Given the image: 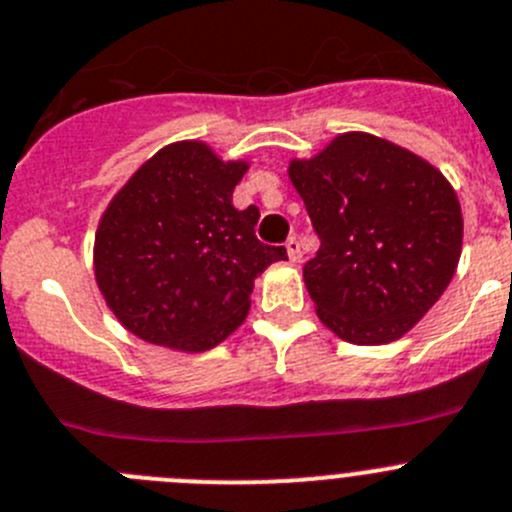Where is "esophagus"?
I'll return each mask as SVG.
<instances>
[{"instance_id": "esophagus-1", "label": "esophagus", "mask_w": 512, "mask_h": 512, "mask_svg": "<svg viewBox=\"0 0 512 512\" xmlns=\"http://www.w3.org/2000/svg\"><path fill=\"white\" fill-rule=\"evenodd\" d=\"M285 250H288L290 262H300V257H303V250H300L298 237H290V240L285 242Z\"/></svg>"}]
</instances>
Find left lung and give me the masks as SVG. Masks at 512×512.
Instances as JSON below:
<instances>
[{"label": "left lung", "mask_w": 512, "mask_h": 512, "mask_svg": "<svg viewBox=\"0 0 512 512\" xmlns=\"http://www.w3.org/2000/svg\"><path fill=\"white\" fill-rule=\"evenodd\" d=\"M321 250L303 278L315 313L343 341L401 338L450 285L462 250L455 189L432 164L371 133H343L290 161Z\"/></svg>", "instance_id": "left-lung-1"}]
</instances>
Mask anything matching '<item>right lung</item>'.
<instances>
[{
	"label": "right lung",
	"instance_id": "add662e5",
	"mask_svg": "<svg viewBox=\"0 0 512 512\" xmlns=\"http://www.w3.org/2000/svg\"><path fill=\"white\" fill-rule=\"evenodd\" d=\"M245 161L202 141L151 156L95 232V280L118 321L156 346L199 353L245 321L252 283L285 247L255 237L257 207L234 209Z\"/></svg>",
	"mask_w": 512,
	"mask_h": 512
}]
</instances>
